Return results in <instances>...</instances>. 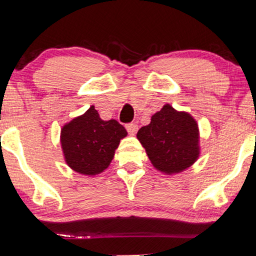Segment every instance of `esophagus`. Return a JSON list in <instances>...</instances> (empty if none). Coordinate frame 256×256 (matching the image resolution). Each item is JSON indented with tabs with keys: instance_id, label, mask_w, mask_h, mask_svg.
Listing matches in <instances>:
<instances>
[{
	"instance_id": "1",
	"label": "esophagus",
	"mask_w": 256,
	"mask_h": 256,
	"mask_svg": "<svg viewBox=\"0 0 256 256\" xmlns=\"http://www.w3.org/2000/svg\"><path fill=\"white\" fill-rule=\"evenodd\" d=\"M126 130L128 131L130 134H136V132L138 131V125L134 122H130V124H126Z\"/></svg>"
}]
</instances>
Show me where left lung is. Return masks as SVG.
Returning <instances> with one entry per match:
<instances>
[{
  "instance_id": "obj_1",
  "label": "left lung",
  "mask_w": 256,
  "mask_h": 256,
  "mask_svg": "<svg viewBox=\"0 0 256 256\" xmlns=\"http://www.w3.org/2000/svg\"><path fill=\"white\" fill-rule=\"evenodd\" d=\"M137 138L154 168L168 176L185 171L200 156L196 120L188 112L176 111L170 104L152 116Z\"/></svg>"
}]
</instances>
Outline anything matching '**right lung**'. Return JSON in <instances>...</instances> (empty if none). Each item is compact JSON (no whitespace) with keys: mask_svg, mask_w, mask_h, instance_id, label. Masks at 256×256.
<instances>
[{"mask_svg":"<svg viewBox=\"0 0 256 256\" xmlns=\"http://www.w3.org/2000/svg\"><path fill=\"white\" fill-rule=\"evenodd\" d=\"M128 131L117 120H103L90 106L83 114L66 122L60 130V146L66 165L84 176L105 171Z\"/></svg>","mask_w":256,"mask_h":256,"instance_id":"add662e5","label":"right lung"}]
</instances>
